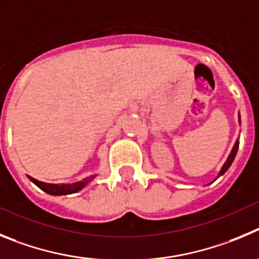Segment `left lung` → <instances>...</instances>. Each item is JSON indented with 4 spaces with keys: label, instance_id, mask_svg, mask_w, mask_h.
Wrapping results in <instances>:
<instances>
[{
    "label": "left lung",
    "instance_id": "8db88e82",
    "mask_svg": "<svg viewBox=\"0 0 259 259\" xmlns=\"http://www.w3.org/2000/svg\"><path fill=\"white\" fill-rule=\"evenodd\" d=\"M239 124H241V118H240V113H239ZM237 150H239V139H236V142H235L234 147H232V150H231V153L228 155L227 160H226V162H225V164H223V166L221 167L220 173H218L217 178H220L221 176H223V174H225L226 171H227V170H228V167L231 166V164H232V162H234V160H235V156H236V153H237ZM215 179H214V181H215ZM213 182H210V183H213Z\"/></svg>",
    "mask_w": 259,
    "mask_h": 259
}]
</instances>
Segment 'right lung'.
Returning <instances> with one entry per match:
<instances>
[{"label": "right lung", "instance_id": "add662e5", "mask_svg": "<svg viewBox=\"0 0 259 259\" xmlns=\"http://www.w3.org/2000/svg\"><path fill=\"white\" fill-rule=\"evenodd\" d=\"M97 177V174H92L90 177H86L85 179L80 182H74V183H45V182L37 181V179L32 178L28 176L29 181L37 186L38 188L44 191V192L49 193V195H54V196H62V195H71V193H76L78 191L82 190L85 186H88L93 179Z\"/></svg>", "mask_w": 259, "mask_h": 259}]
</instances>
